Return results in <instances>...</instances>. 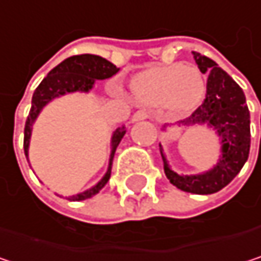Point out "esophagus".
Here are the masks:
<instances>
[{
    "instance_id": "34e87169",
    "label": "esophagus",
    "mask_w": 261,
    "mask_h": 261,
    "mask_svg": "<svg viewBox=\"0 0 261 261\" xmlns=\"http://www.w3.org/2000/svg\"><path fill=\"white\" fill-rule=\"evenodd\" d=\"M149 118V113L145 112V110H139L133 115V121L137 122V121H143V119H148Z\"/></svg>"
}]
</instances>
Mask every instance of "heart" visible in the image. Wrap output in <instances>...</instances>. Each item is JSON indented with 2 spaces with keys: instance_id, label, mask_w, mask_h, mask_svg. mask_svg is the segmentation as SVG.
I'll return each mask as SVG.
<instances>
[{
  "instance_id": "b5f03b06",
  "label": "heart",
  "mask_w": 261,
  "mask_h": 261,
  "mask_svg": "<svg viewBox=\"0 0 261 261\" xmlns=\"http://www.w3.org/2000/svg\"><path fill=\"white\" fill-rule=\"evenodd\" d=\"M134 101L145 106H160L186 112L201 104L205 96V80L201 71L189 65L154 66L136 74L130 81Z\"/></svg>"
}]
</instances>
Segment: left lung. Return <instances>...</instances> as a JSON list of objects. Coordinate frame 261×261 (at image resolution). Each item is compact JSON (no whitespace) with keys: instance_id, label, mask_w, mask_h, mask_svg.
<instances>
[{"instance_id":"8db88e82","label":"left lung","mask_w":261,"mask_h":261,"mask_svg":"<svg viewBox=\"0 0 261 261\" xmlns=\"http://www.w3.org/2000/svg\"><path fill=\"white\" fill-rule=\"evenodd\" d=\"M193 59L202 74H207V95L204 102L186 119L180 121V125H207L215 130L221 143V155L218 163L201 174L181 175L172 171L168 159L163 152L162 143L160 154L163 159V169L168 180L180 190L210 195L224 189L234 178L243 168L249 155L251 146V130H249V110L246 98L240 86L231 79L216 62L192 53ZM166 130V125L162 127Z\"/></svg>"}]
</instances>
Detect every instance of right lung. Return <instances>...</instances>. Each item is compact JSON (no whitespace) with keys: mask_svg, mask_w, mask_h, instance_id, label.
Wrapping results in <instances>:
<instances>
[{"mask_svg":"<svg viewBox=\"0 0 261 261\" xmlns=\"http://www.w3.org/2000/svg\"><path fill=\"white\" fill-rule=\"evenodd\" d=\"M118 72H119V68H116L112 62L99 56H93V54H81V56L68 57L66 60L59 63L54 69H51L33 93L31 110L28 113L25 130H24V151H25L27 160H28V148H30L33 125L46 104L68 93H74V92L87 93L93 89L96 80H107L116 75ZM125 133H127L125 125H121L112 134V152L109 159V168L104 177L90 189L77 195L68 196L69 201H83V199L92 198L107 184L112 174V163H113L115 151Z\"/></svg>","mask_w":261,"mask_h":261,"instance_id":"right-lung-1","label":"right lung"}]
</instances>
